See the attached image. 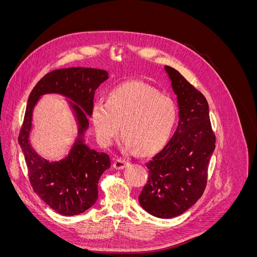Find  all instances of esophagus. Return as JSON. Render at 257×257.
<instances>
[{
  "label": "esophagus",
  "instance_id": "esophagus-1",
  "mask_svg": "<svg viewBox=\"0 0 257 257\" xmlns=\"http://www.w3.org/2000/svg\"><path fill=\"white\" fill-rule=\"evenodd\" d=\"M128 164V162L124 159L121 158H116L113 161V167L115 169H123L124 167H126V165Z\"/></svg>",
  "mask_w": 257,
  "mask_h": 257
}]
</instances>
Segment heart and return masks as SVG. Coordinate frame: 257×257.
<instances>
[{"instance_id":"b5f03b06","label":"heart","mask_w":257,"mask_h":257,"mask_svg":"<svg viewBox=\"0 0 257 257\" xmlns=\"http://www.w3.org/2000/svg\"><path fill=\"white\" fill-rule=\"evenodd\" d=\"M92 121L99 141L110 145L121 130L128 149L152 153L166 143L176 122V106L168 96L143 82H126L96 99Z\"/></svg>"}]
</instances>
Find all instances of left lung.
<instances>
[{"label": "left lung", "mask_w": 257, "mask_h": 257, "mask_svg": "<svg viewBox=\"0 0 257 257\" xmlns=\"http://www.w3.org/2000/svg\"><path fill=\"white\" fill-rule=\"evenodd\" d=\"M164 69L177 95L179 123L168 144L147 163L149 177L138 200L148 213L170 219L203 195L215 136L206 97L175 68Z\"/></svg>", "instance_id": "left-lung-1"}]
</instances>
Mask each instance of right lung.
Here are the masks:
<instances>
[{
	"label": "right lung",
	"instance_id": "add662e5",
	"mask_svg": "<svg viewBox=\"0 0 257 257\" xmlns=\"http://www.w3.org/2000/svg\"><path fill=\"white\" fill-rule=\"evenodd\" d=\"M107 79L108 73L104 69L61 68L45 75L30 93L18 142L33 191L62 215L80 214L94 205L98 196L99 178L110 167L109 155L91 149L84 144L83 137L89 127L95 90ZM51 92L70 99L79 126V136L68 157L54 162L38 156L28 138L35 105L41 96Z\"/></svg>",
	"mask_w": 257,
	"mask_h": 257
}]
</instances>
